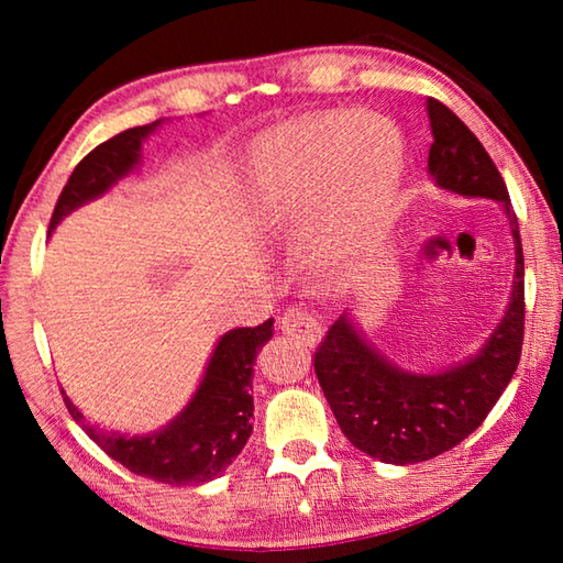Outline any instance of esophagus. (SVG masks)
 <instances>
[{
    "label": "esophagus",
    "instance_id": "obj_1",
    "mask_svg": "<svg viewBox=\"0 0 563 563\" xmlns=\"http://www.w3.org/2000/svg\"><path fill=\"white\" fill-rule=\"evenodd\" d=\"M280 330L285 335H290L295 340L305 342V345H318L322 340V325L312 312L302 310V308H288L280 318Z\"/></svg>",
    "mask_w": 563,
    "mask_h": 563
}]
</instances>
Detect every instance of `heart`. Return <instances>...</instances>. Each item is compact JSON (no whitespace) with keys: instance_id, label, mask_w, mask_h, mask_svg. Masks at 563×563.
<instances>
[{"instance_id":"b5f03b06","label":"heart","mask_w":563,"mask_h":563,"mask_svg":"<svg viewBox=\"0 0 563 563\" xmlns=\"http://www.w3.org/2000/svg\"><path fill=\"white\" fill-rule=\"evenodd\" d=\"M360 117L352 113H335L325 117L308 129H302L292 136L265 139L253 148L251 168H247V208L261 223L285 225L298 221L300 216L310 211L319 201L320 213L316 221V235L322 243L335 231L340 223L352 221L357 213V206L347 196V178H352V161L347 156H338L333 166L332 151L338 139L347 131L342 148L367 151L375 148L379 166L385 178V186L393 188L402 168V144H399L397 131L385 121L367 119L362 124ZM357 122L352 132L349 126Z\"/></svg>"}]
</instances>
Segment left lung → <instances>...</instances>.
Instances as JSON below:
<instances>
[{"label":"left lung","instance_id":"obj_1","mask_svg":"<svg viewBox=\"0 0 563 563\" xmlns=\"http://www.w3.org/2000/svg\"><path fill=\"white\" fill-rule=\"evenodd\" d=\"M434 184L464 198L501 203L514 238V285L499 325L484 345L437 373H412L387 360L350 312L332 322L316 352V375L342 434L385 464H417L466 440L492 412L517 373L523 340V253L509 190L479 139L444 107L427 99Z\"/></svg>","mask_w":563,"mask_h":563}]
</instances>
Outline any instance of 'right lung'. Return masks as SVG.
Here are the masks:
<instances>
[{"label": "right lung", "mask_w": 563, "mask_h": 563, "mask_svg": "<svg viewBox=\"0 0 563 563\" xmlns=\"http://www.w3.org/2000/svg\"><path fill=\"white\" fill-rule=\"evenodd\" d=\"M164 121L168 119L121 131L84 156L56 201L49 233L76 208L97 201L136 170L141 146L151 133L164 126ZM271 338L273 318L258 328H235L221 335L194 397L156 432L131 437L99 430L87 422L62 389L64 402L84 432L129 472L170 487H198L221 476L253 432V365L258 350Z\"/></svg>", "instance_id": "obj_1"}]
</instances>
